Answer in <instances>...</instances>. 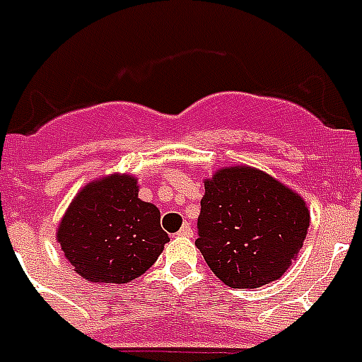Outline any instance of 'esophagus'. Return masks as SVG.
Wrapping results in <instances>:
<instances>
[{
  "instance_id": "34e87169",
  "label": "esophagus",
  "mask_w": 362,
  "mask_h": 362,
  "mask_svg": "<svg viewBox=\"0 0 362 362\" xmlns=\"http://www.w3.org/2000/svg\"><path fill=\"white\" fill-rule=\"evenodd\" d=\"M177 235H183V237H192V228H190L189 222H185L183 226H181V230H179Z\"/></svg>"
}]
</instances>
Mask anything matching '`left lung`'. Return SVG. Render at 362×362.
<instances>
[{
	"label": "left lung",
	"mask_w": 362,
	"mask_h": 362,
	"mask_svg": "<svg viewBox=\"0 0 362 362\" xmlns=\"http://www.w3.org/2000/svg\"><path fill=\"white\" fill-rule=\"evenodd\" d=\"M196 247L230 288L279 280L297 258L310 211L296 190L258 168L224 166L204 181Z\"/></svg>",
	"instance_id": "1"
}]
</instances>
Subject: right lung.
<instances>
[{
    "label": "right lung",
    "mask_w": 362,
    "mask_h": 362,
    "mask_svg": "<svg viewBox=\"0 0 362 362\" xmlns=\"http://www.w3.org/2000/svg\"><path fill=\"white\" fill-rule=\"evenodd\" d=\"M138 177L110 173L82 187L56 230L66 262L93 284H127L170 241L157 205L138 198Z\"/></svg>",
    "instance_id": "obj_1"
}]
</instances>
